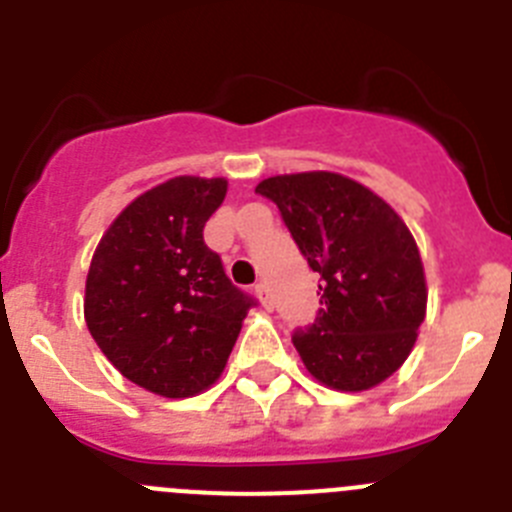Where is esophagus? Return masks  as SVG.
<instances>
[{
    "label": "esophagus",
    "instance_id": "obj_1",
    "mask_svg": "<svg viewBox=\"0 0 512 512\" xmlns=\"http://www.w3.org/2000/svg\"><path fill=\"white\" fill-rule=\"evenodd\" d=\"M256 297H259V300H261V305H264L266 310H274V297H271L269 287H266L264 282H259V284H256Z\"/></svg>",
    "mask_w": 512,
    "mask_h": 512
}]
</instances>
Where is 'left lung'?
<instances>
[{"label": "left lung", "mask_w": 512, "mask_h": 512, "mask_svg": "<svg viewBox=\"0 0 512 512\" xmlns=\"http://www.w3.org/2000/svg\"><path fill=\"white\" fill-rule=\"evenodd\" d=\"M282 212L312 271L320 310L292 343L325 387L361 392L395 374L425 318V277L408 225L364 184L333 174L271 176L256 187Z\"/></svg>", "instance_id": "8db88e82"}]
</instances>
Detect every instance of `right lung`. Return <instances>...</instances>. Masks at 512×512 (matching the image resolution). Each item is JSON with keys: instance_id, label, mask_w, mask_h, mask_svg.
Returning <instances> with one entry per match:
<instances>
[{"instance_id": "right-lung-1", "label": "right lung", "mask_w": 512, "mask_h": 512, "mask_svg": "<svg viewBox=\"0 0 512 512\" xmlns=\"http://www.w3.org/2000/svg\"><path fill=\"white\" fill-rule=\"evenodd\" d=\"M228 182L176 176L130 202L102 235L84 318L122 377L161 397H192L225 369L256 305L205 243Z\"/></svg>"}]
</instances>
